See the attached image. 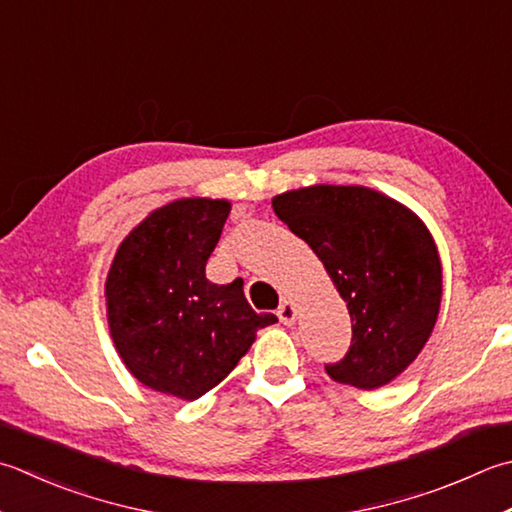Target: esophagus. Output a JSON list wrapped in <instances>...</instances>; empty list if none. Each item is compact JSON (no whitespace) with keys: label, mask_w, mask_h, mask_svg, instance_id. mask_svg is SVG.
Here are the masks:
<instances>
[{"label":"esophagus","mask_w":512,"mask_h":512,"mask_svg":"<svg viewBox=\"0 0 512 512\" xmlns=\"http://www.w3.org/2000/svg\"><path fill=\"white\" fill-rule=\"evenodd\" d=\"M277 317H279V322H282V324L293 326L295 319H297V306L293 302H284L282 306L277 308Z\"/></svg>","instance_id":"34e87169"}]
</instances>
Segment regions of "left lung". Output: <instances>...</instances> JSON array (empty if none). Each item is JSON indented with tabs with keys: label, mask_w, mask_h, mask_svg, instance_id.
Instances as JSON below:
<instances>
[{
	"label": "left lung",
	"mask_w": 512,
	"mask_h": 512,
	"mask_svg": "<svg viewBox=\"0 0 512 512\" xmlns=\"http://www.w3.org/2000/svg\"><path fill=\"white\" fill-rule=\"evenodd\" d=\"M273 208L322 259L348 306L353 339L326 373L364 390L388 384L428 342L442 302V264L426 226L364 186L290 190Z\"/></svg>",
	"instance_id": "1"
}]
</instances>
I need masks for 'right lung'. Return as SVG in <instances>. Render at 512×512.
Returning <instances> with one entry per match:
<instances>
[{
    "label": "right lung",
    "mask_w": 512,
    "mask_h": 512,
    "mask_svg": "<svg viewBox=\"0 0 512 512\" xmlns=\"http://www.w3.org/2000/svg\"><path fill=\"white\" fill-rule=\"evenodd\" d=\"M228 213L224 199H179L150 213L110 266V335L130 373L157 393L202 397L246 355L257 328L277 322L250 308L242 277L206 279Z\"/></svg>",
    "instance_id": "1"
}]
</instances>
